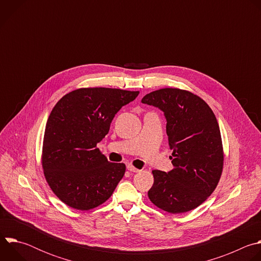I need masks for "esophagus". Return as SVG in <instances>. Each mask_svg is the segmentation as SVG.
<instances>
[{"label":"esophagus","instance_id":"1","mask_svg":"<svg viewBox=\"0 0 261 261\" xmlns=\"http://www.w3.org/2000/svg\"><path fill=\"white\" fill-rule=\"evenodd\" d=\"M127 169H128L129 171H132V172H139V171H140L138 168L134 167L132 164H128V165H127Z\"/></svg>","mask_w":261,"mask_h":261}]
</instances>
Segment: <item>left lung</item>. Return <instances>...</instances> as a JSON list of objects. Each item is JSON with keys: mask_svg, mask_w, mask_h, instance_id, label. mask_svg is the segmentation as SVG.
Wrapping results in <instances>:
<instances>
[{"mask_svg": "<svg viewBox=\"0 0 261 261\" xmlns=\"http://www.w3.org/2000/svg\"><path fill=\"white\" fill-rule=\"evenodd\" d=\"M142 103L164 111L173 169L153 170L147 195L159 208L180 214L196 208L214 192L224 164L220 128L215 114L199 96L165 88L145 95Z\"/></svg>", "mask_w": 261, "mask_h": 261, "instance_id": "8db88e82", "label": "left lung"}]
</instances>
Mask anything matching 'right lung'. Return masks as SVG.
<instances>
[{
    "label": "right lung",
    "mask_w": 261,
    "mask_h": 261,
    "mask_svg": "<svg viewBox=\"0 0 261 261\" xmlns=\"http://www.w3.org/2000/svg\"><path fill=\"white\" fill-rule=\"evenodd\" d=\"M139 92L81 88L63 96L48 117L41 154L45 179L68 206L89 211L104 203L123 178L126 165L113 163L97 147L122 106Z\"/></svg>",
    "instance_id": "add662e5"
}]
</instances>
